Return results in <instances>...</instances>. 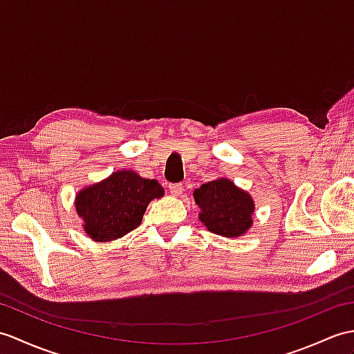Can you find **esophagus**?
Returning <instances> with one entry per match:
<instances>
[{
	"mask_svg": "<svg viewBox=\"0 0 354 354\" xmlns=\"http://www.w3.org/2000/svg\"><path fill=\"white\" fill-rule=\"evenodd\" d=\"M169 190L171 196H180L184 192V188H183V184H169Z\"/></svg>",
	"mask_w": 354,
	"mask_h": 354,
	"instance_id": "esophagus-1",
	"label": "esophagus"
}]
</instances>
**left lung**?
Here are the masks:
<instances>
[{"label":"left lung","instance_id":"8db88e82","mask_svg":"<svg viewBox=\"0 0 354 354\" xmlns=\"http://www.w3.org/2000/svg\"><path fill=\"white\" fill-rule=\"evenodd\" d=\"M193 197L201 208L199 220L212 234L227 238L241 236L253 223L252 196L238 188L231 179L218 178L202 184L194 190Z\"/></svg>","mask_w":354,"mask_h":354}]
</instances>
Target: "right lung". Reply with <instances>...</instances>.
Instances as JSON below:
<instances>
[{
	"label": "right lung",
	"instance_id": "1",
	"mask_svg": "<svg viewBox=\"0 0 354 354\" xmlns=\"http://www.w3.org/2000/svg\"><path fill=\"white\" fill-rule=\"evenodd\" d=\"M162 196V187L155 179H145L134 170H118L83 188L75 197V209L86 234L93 241L106 243L134 231L149 202Z\"/></svg>",
	"mask_w": 354,
	"mask_h": 354
}]
</instances>
